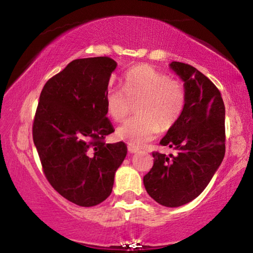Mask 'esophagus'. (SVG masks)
<instances>
[{
  "mask_svg": "<svg viewBox=\"0 0 253 253\" xmlns=\"http://www.w3.org/2000/svg\"><path fill=\"white\" fill-rule=\"evenodd\" d=\"M127 151H129L130 153H137V152H139V148L134 146H127Z\"/></svg>",
  "mask_w": 253,
  "mask_h": 253,
  "instance_id": "obj_1",
  "label": "esophagus"
}]
</instances>
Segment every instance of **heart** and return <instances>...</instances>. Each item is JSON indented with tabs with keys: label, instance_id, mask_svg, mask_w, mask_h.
I'll use <instances>...</instances> for the list:
<instances>
[{
	"label": "heart",
	"instance_id": "heart-1",
	"mask_svg": "<svg viewBox=\"0 0 253 253\" xmlns=\"http://www.w3.org/2000/svg\"><path fill=\"white\" fill-rule=\"evenodd\" d=\"M138 116L117 129L120 139L141 146L161 131H169L178 123L186 105V88L179 79L170 78L151 65L140 64L124 76L123 88L112 87L106 96V109L121 122L137 105Z\"/></svg>",
	"mask_w": 253,
	"mask_h": 253
}]
</instances>
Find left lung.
Instances as JSON below:
<instances>
[{
	"label": "left lung",
	"instance_id": "left-lung-1",
	"mask_svg": "<svg viewBox=\"0 0 253 253\" xmlns=\"http://www.w3.org/2000/svg\"><path fill=\"white\" fill-rule=\"evenodd\" d=\"M170 67L184 81L186 105L160 144L177 154L153 152V167L144 176V185L160 205L178 207L204 191L223 160L226 109L219 88L205 75L182 62H171Z\"/></svg>",
	"mask_w": 253,
	"mask_h": 253
}]
</instances>
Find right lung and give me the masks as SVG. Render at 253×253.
<instances>
[{
	"label": "right lung",
	"mask_w": 253,
	"mask_h": 253,
	"mask_svg": "<svg viewBox=\"0 0 253 253\" xmlns=\"http://www.w3.org/2000/svg\"><path fill=\"white\" fill-rule=\"evenodd\" d=\"M116 65L106 56L70 62L44 84L33 119V141L47 181L79 206L108 198L126 155L123 141L105 143L114 132L106 96Z\"/></svg>",
	"instance_id": "right-lung-1"
}]
</instances>
